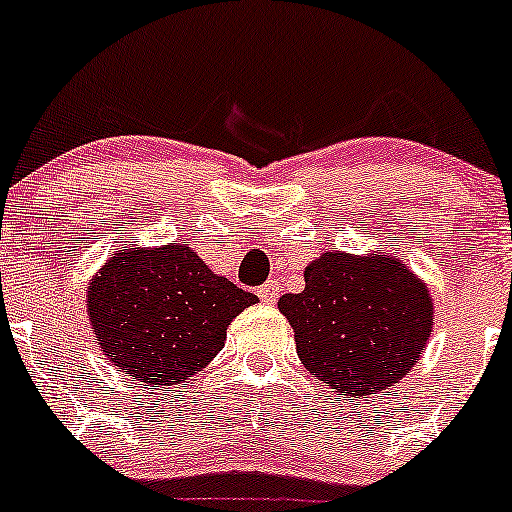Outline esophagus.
Wrapping results in <instances>:
<instances>
[{"label": "esophagus", "instance_id": "obj_1", "mask_svg": "<svg viewBox=\"0 0 512 512\" xmlns=\"http://www.w3.org/2000/svg\"><path fill=\"white\" fill-rule=\"evenodd\" d=\"M256 295L261 298V302H268V305H273V302H276L278 295H280V283L276 278L268 280V283H263L261 288L256 290Z\"/></svg>", "mask_w": 512, "mask_h": 512}]
</instances>
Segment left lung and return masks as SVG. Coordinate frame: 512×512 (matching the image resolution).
I'll use <instances>...</instances> for the list:
<instances>
[{"mask_svg": "<svg viewBox=\"0 0 512 512\" xmlns=\"http://www.w3.org/2000/svg\"><path fill=\"white\" fill-rule=\"evenodd\" d=\"M307 371L337 395H371L410 373L432 334L430 290L395 256L327 251L305 290L278 302Z\"/></svg>", "mask_w": 512, "mask_h": 512, "instance_id": "left-lung-1", "label": "left lung"}]
</instances>
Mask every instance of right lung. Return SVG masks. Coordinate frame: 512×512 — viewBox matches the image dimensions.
I'll list each match as a JSON object with an SVG mask.
<instances>
[{
    "label": "right lung",
    "instance_id": "obj_1",
    "mask_svg": "<svg viewBox=\"0 0 512 512\" xmlns=\"http://www.w3.org/2000/svg\"><path fill=\"white\" fill-rule=\"evenodd\" d=\"M256 300L212 273L188 244L122 246L87 285V315L104 356L156 388L185 386Z\"/></svg>",
    "mask_w": 512,
    "mask_h": 512
}]
</instances>
